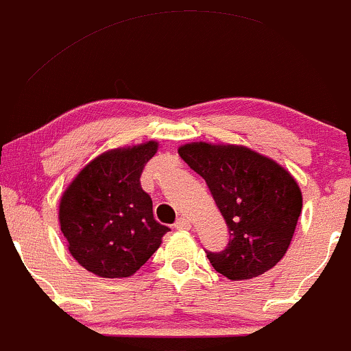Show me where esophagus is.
Segmentation results:
<instances>
[{
    "label": "esophagus",
    "instance_id": "34e87169",
    "mask_svg": "<svg viewBox=\"0 0 351 351\" xmlns=\"http://www.w3.org/2000/svg\"><path fill=\"white\" fill-rule=\"evenodd\" d=\"M174 226H176V230H189L191 228V221L182 216V218L177 219V221L174 223Z\"/></svg>",
    "mask_w": 351,
    "mask_h": 351
}]
</instances>
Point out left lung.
<instances>
[{
	"mask_svg": "<svg viewBox=\"0 0 351 351\" xmlns=\"http://www.w3.org/2000/svg\"><path fill=\"white\" fill-rule=\"evenodd\" d=\"M179 155L206 180L228 225L225 250L206 252L216 272L245 280L276 267L302 209L294 177L272 158L240 145L194 142L179 147Z\"/></svg>",
	"mask_w": 351,
	"mask_h": 351,
	"instance_id": "obj_1",
	"label": "left lung"
}]
</instances>
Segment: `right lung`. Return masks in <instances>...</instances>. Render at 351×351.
<instances>
[{
	"label": "right lung",
	"mask_w": 351,
	"mask_h": 351,
	"mask_svg": "<svg viewBox=\"0 0 351 351\" xmlns=\"http://www.w3.org/2000/svg\"><path fill=\"white\" fill-rule=\"evenodd\" d=\"M158 143L104 152L89 162L60 197L59 221L71 255L104 279L130 277L155 254L167 226L140 177Z\"/></svg>",
	"instance_id": "obj_1"
}]
</instances>
